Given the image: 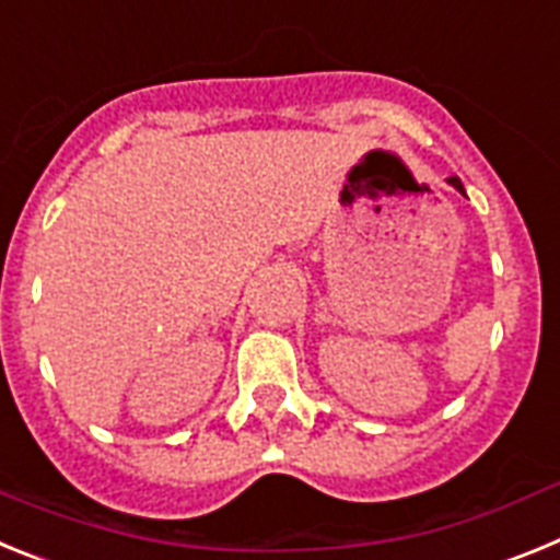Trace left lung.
I'll list each match as a JSON object with an SVG mask.
<instances>
[{"instance_id": "obj_1", "label": "left lung", "mask_w": 560, "mask_h": 560, "mask_svg": "<svg viewBox=\"0 0 560 560\" xmlns=\"http://www.w3.org/2000/svg\"><path fill=\"white\" fill-rule=\"evenodd\" d=\"M448 185H452V187H457V190L463 192V196H465V187H463V182L457 179V176H452V179H448Z\"/></svg>"}]
</instances>
